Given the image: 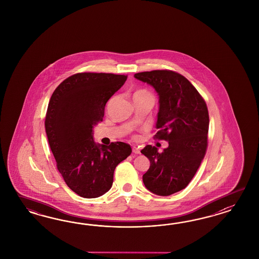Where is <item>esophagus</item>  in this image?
I'll list each match as a JSON object with an SVG mask.
<instances>
[{
  "instance_id": "1",
  "label": "esophagus",
  "mask_w": 259,
  "mask_h": 259,
  "mask_svg": "<svg viewBox=\"0 0 259 259\" xmlns=\"http://www.w3.org/2000/svg\"><path fill=\"white\" fill-rule=\"evenodd\" d=\"M133 153L134 154H137V155H139V154H141V150L139 149L138 147H136V146H134L133 147Z\"/></svg>"
}]
</instances>
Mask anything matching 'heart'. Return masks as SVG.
Masks as SVG:
<instances>
[{
	"label": "heart",
	"mask_w": 259,
	"mask_h": 259,
	"mask_svg": "<svg viewBox=\"0 0 259 259\" xmlns=\"http://www.w3.org/2000/svg\"><path fill=\"white\" fill-rule=\"evenodd\" d=\"M135 94H148V92L145 91V90H139V91H137Z\"/></svg>",
	"instance_id": "heart-1"
}]
</instances>
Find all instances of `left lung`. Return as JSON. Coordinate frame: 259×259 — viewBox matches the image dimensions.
Returning a JSON list of instances; mask_svg holds the SVG:
<instances>
[{"label": "left lung", "instance_id": "obj_1", "mask_svg": "<svg viewBox=\"0 0 259 259\" xmlns=\"http://www.w3.org/2000/svg\"><path fill=\"white\" fill-rule=\"evenodd\" d=\"M134 77L157 91L158 131L154 139L169 143L161 153L152 145L141 150L151 163L142 181L152 193L170 196L188 185L203 160L208 146V108L201 95L180 73L153 70Z\"/></svg>", "mask_w": 259, "mask_h": 259}]
</instances>
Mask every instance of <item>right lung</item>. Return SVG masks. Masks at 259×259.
I'll return each instance as SVG.
<instances>
[{
	"instance_id": "add662e5",
	"label": "right lung",
	"mask_w": 259,
	"mask_h": 259,
	"mask_svg": "<svg viewBox=\"0 0 259 259\" xmlns=\"http://www.w3.org/2000/svg\"><path fill=\"white\" fill-rule=\"evenodd\" d=\"M126 78L112 73H77L56 88L48 103L45 126L57 168L81 197L108 192L115 168L132 153L124 142L106 146L93 140V127L102 121L106 102Z\"/></svg>"
}]
</instances>
